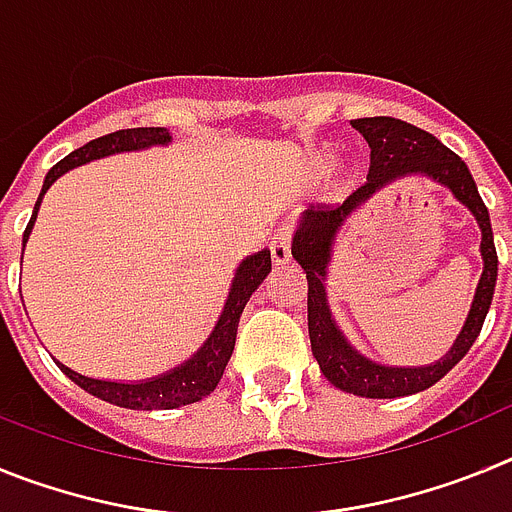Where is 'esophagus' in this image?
Listing matches in <instances>:
<instances>
[{"mask_svg":"<svg viewBox=\"0 0 512 512\" xmlns=\"http://www.w3.org/2000/svg\"><path fill=\"white\" fill-rule=\"evenodd\" d=\"M271 259L274 264H287L292 259V230L284 225L277 230V235L271 238Z\"/></svg>","mask_w":512,"mask_h":512,"instance_id":"1","label":"esophagus"}]
</instances>
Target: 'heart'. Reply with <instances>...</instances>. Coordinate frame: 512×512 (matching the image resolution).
<instances>
[{
	"label": "heart",
	"mask_w": 512,
	"mask_h": 512,
	"mask_svg": "<svg viewBox=\"0 0 512 512\" xmlns=\"http://www.w3.org/2000/svg\"><path fill=\"white\" fill-rule=\"evenodd\" d=\"M330 161H333V153H330V151H320L318 153V166H320V169H325V166H328Z\"/></svg>",
	"instance_id": "heart-1"
}]
</instances>
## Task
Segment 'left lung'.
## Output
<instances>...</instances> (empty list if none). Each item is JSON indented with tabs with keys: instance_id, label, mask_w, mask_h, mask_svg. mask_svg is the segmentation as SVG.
<instances>
[{
	"instance_id": "left-lung-1",
	"label": "left lung",
	"mask_w": 512,
	"mask_h": 512,
	"mask_svg": "<svg viewBox=\"0 0 512 512\" xmlns=\"http://www.w3.org/2000/svg\"><path fill=\"white\" fill-rule=\"evenodd\" d=\"M351 125L364 135L369 148H372V156H369L372 164H369L366 184L348 194L343 205H320L318 210L315 207L305 210L300 228L292 238V256L307 274V328H310L312 356L318 359L320 372L343 392L372 397V400H392V397L428 390L467 356L472 343L477 341L479 330L485 325L487 310H490L492 295H495L497 251L495 238H492L490 212L479 197L477 184H474L467 164L454 151H449L431 133L415 128L410 122L395 120V117H361V120H351ZM413 173L428 175L443 183L462 204L470 207L483 230L480 250L483 251L486 269L480 278L468 323L449 355L428 367H384L366 360L345 341L329 315L324 277L327 276L332 241L345 217L387 183Z\"/></svg>"
}]
</instances>
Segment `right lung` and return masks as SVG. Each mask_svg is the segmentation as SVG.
I'll return each instance as SVG.
<instances>
[{
  "label": "right lung",
  "mask_w": 512,
  "mask_h": 512,
  "mask_svg": "<svg viewBox=\"0 0 512 512\" xmlns=\"http://www.w3.org/2000/svg\"><path fill=\"white\" fill-rule=\"evenodd\" d=\"M171 143V135L166 128H128L117 130V133L102 135L97 140H89L87 146L76 148L74 153L58 161L43 182V192H40L38 202H35L33 217L27 223L25 235H22V243L30 238L35 225V217H38V207L43 194L51 189V184L56 182L58 176H63L69 169L81 164H89L94 158L112 156V153H125V151H143V148L151 146H166ZM271 271V253L259 251L248 256L238 271H235L233 284H230L228 300H225L223 312H220V320H217L215 330L210 333L202 348L192 359L184 361L182 366H174L171 372L158 374L153 379H143V382H104V379H92L84 377V374L74 372L66 364L56 361L58 369H61L66 377L74 384H79L81 390H87L89 395L99 397V400L117 405V408H130V410H174L182 408V405H192V402H200L202 397L210 395L217 387V382L223 379L225 366H228L230 354H233L235 346V333H238V320L243 315V307L251 300V295L259 289V284L264 282L266 274Z\"/></svg>",
  "instance_id": "add662e5"
}]
</instances>
